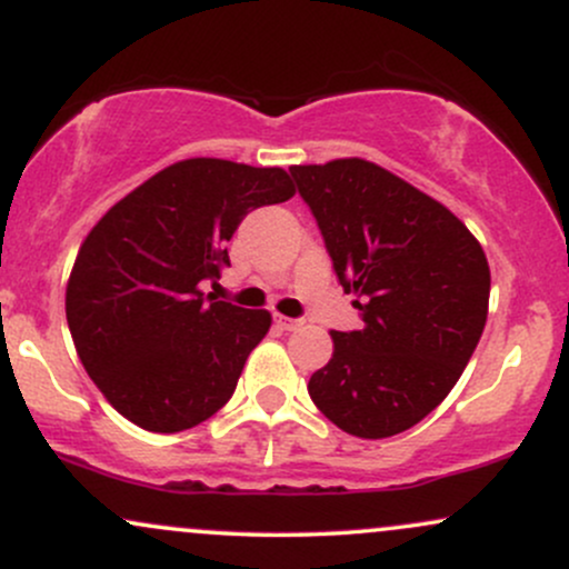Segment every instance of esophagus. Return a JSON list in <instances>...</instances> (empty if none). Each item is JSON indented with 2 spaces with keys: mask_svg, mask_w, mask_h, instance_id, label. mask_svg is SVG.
I'll return each instance as SVG.
<instances>
[{
  "mask_svg": "<svg viewBox=\"0 0 569 569\" xmlns=\"http://www.w3.org/2000/svg\"><path fill=\"white\" fill-rule=\"evenodd\" d=\"M276 326H278V329H283V331H297L299 326H302V321H299V318H286V316H276Z\"/></svg>",
  "mask_w": 569,
  "mask_h": 569,
  "instance_id": "1",
  "label": "esophagus"
}]
</instances>
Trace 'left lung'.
Here are the masks:
<instances>
[{"instance_id": "8db88e82", "label": "left lung", "mask_w": 569, "mask_h": 569, "mask_svg": "<svg viewBox=\"0 0 569 569\" xmlns=\"http://www.w3.org/2000/svg\"><path fill=\"white\" fill-rule=\"evenodd\" d=\"M358 331L310 377L312 403L358 439H388L430 415L471 361L487 323L489 264L460 219L361 158L293 166Z\"/></svg>"}]
</instances>
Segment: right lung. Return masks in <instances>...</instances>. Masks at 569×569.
Wrapping results in <instances>:
<instances>
[{
	"label": "right lung",
	"mask_w": 569,
	"mask_h": 569,
	"mask_svg": "<svg viewBox=\"0 0 569 569\" xmlns=\"http://www.w3.org/2000/svg\"><path fill=\"white\" fill-rule=\"evenodd\" d=\"M283 168L192 158L114 202L82 240L67 286L77 356L103 398L152 433L200 426L234 393L267 310L202 297L230 264L248 211L293 198Z\"/></svg>",
	"instance_id": "right-lung-1"
}]
</instances>
